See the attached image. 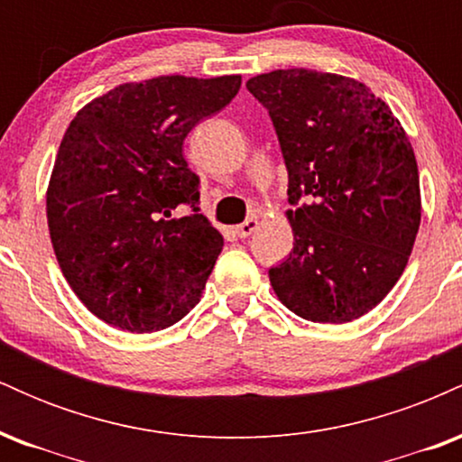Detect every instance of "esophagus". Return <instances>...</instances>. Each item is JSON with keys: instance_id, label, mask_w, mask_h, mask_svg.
<instances>
[{"instance_id": "1", "label": "esophagus", "mask_w": 462, "mask_h": 462, "mask_svg": "<svg viewBox=\"0 0 462 462\" xmlns=\"http://www.w3.org/2000/svg\"><path fill=\"white\" fill-rule=\"evenodd\" d=\"M256 227H258V221L256 219H247V221H243V224H238L235 227V232H236L238 238H247L254 230H256Z\"/></svg>"}]
</instances>
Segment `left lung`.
<instances>
[{
	"mask_svg": "<svg viewBox=\"0 0 462 462\" xmlns=\"http://www.w3.org/2000/svg\"><path fill=\"white\" fill-rule=\"evenodd\" d=\"M289 173L293 249L269 269L301 319H358L393 289L421 221L415 152L383 99L352 78L278 69L247 79Z\"/></svg>",
	"mask_w": 462,
	"mask_h": 462,
	"instance_id": "1",
	"label": "left lung"
}]
</instances>
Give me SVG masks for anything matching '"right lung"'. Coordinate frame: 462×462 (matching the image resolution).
<instances>
[{"instance_id":"obj_1","label":"right lung","mask_w":462,"mask_h":462,"mask_svg":"<svg viewBox=\"0 0 462 462\" xmlns=\"http://www.w3.org/2000/svg\"><path fill=\"white\" fill-rule=\"evenodd\" d=\"M238 88L241 76L121 84L69 124L47 224L67 282L102 321L162 330L199 301L224 236L199 213V176L182 145ZM178 205L191 213L173 220Z\"/></svg>"}]
</instances>
